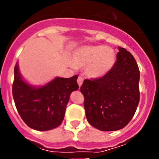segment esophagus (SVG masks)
<instances>
[{
	"instance_id": "obj_1",
	"label": "esophagus",
	"mask_w": 159,
	"mask_h": 159,
	"mask_svg": "<svg viewBox=\"0 0 159 159\" xmlns=\"http://www.w3.org/2000/svg\"><path fill=\"white\" fill-rule=\"evenodd\" d=\"M78 85H79V87H81V84H83V81H84V79H83V78L82 77H78Z\"/></svg>"
}]
</instances>
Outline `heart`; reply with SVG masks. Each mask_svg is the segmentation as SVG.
<instances>
[{
  "mask_svg": "<svg viewBox=\"0 0 159 159\" xmlns=\"http://www.w3.org/2000/svg\"><path fill=\"white\" fill-rule=\"evenodd\" d=\"M116 61V53L104 45L82 46L74 51L72 66L84 68L91 78H100L113 68Z\"/></svg>",
  "mask_w": 159,
  "mask_h": 159,
  "instance_id": "1",
  "label": "heart"
}]
</instances>
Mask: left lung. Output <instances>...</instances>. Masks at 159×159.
<instances>
[{"mask_svg": "<svg viewBox=\"0 0 159 159\" xmlns=\"http://www.w3.org/2000/svg\"><path fill=\"white\" fill-rule=\"evenodd\" d=\"M118 48L113 68L98 79L84 80L81 87L88 121L101 131H117L125 127L134 116L140 99L137 62L127 50Z\"/></svg>", "mask_w": 159, "mask_h": 159, "instance_id": "8db88e82", "label": "left lung"}]
</instances>
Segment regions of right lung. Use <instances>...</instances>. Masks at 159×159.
Masks as SVG:
<instances>
[{"label":"right lung","mask_w":159,"mask_h":159,"mask_svg":"<svg viewBox=\"0 0 159 159\" xmlns=\"http://www.w3.org/2000/svg\"><path fill=\"white\" fill-rule=\"evenodd\" d=\"M77 79V75L68 78L56 77L44 85H33L22 77L17 61L12 93L17 111L25 124L37 131H48L60 125L70 94L79 88Z\"/></svg>","instance_id":"add662e5"}]
</instances>
